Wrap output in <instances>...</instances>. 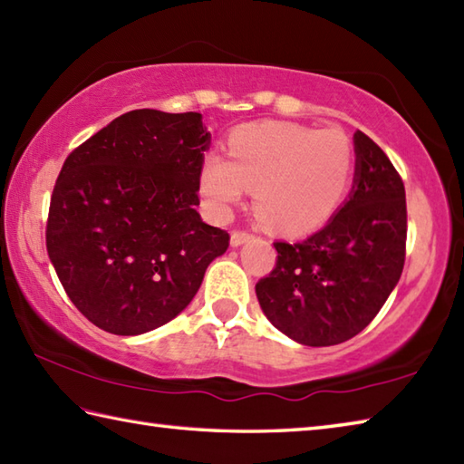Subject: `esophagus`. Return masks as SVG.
<instances>
[{
	"mask_svg": "<svg viewBox=\"0 0 464 464\" xmlns=\"http://www.w3.org/2000/svg\"><path fill=\"white\" fill-rule=\"evenodd\" d=\"M250 238H252V234L248 230H234L230 242H232V246H240L244 242H248Z\"/></svg>",
	"mask_w": 464,
	"mask_h": 464,
	"instance_id": "1",
	"label": "esophagus"
}]
</instances>
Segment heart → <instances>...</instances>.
I'll list each match as a JSON object with an SVG mask.
<instances>
[{
  "label": "heart",
  "mask_w": 464,
  "mask_h": 464,
  "mask_svg": "<svg viewBox=\"0 0 464 464\" xmlns=\"http://www.w3.org/2000/svg\"><path fill=\"white\" fill-rule=\"evenodd\" d=\"M354 169V144L343 128L262 121L234 131L228 160L206 156L200 194L214 214H226L250 188L260 222L296 236L333 218L351 190Z\"/></svg>",
  "instance_id": "obj_1"
}]
</instances>
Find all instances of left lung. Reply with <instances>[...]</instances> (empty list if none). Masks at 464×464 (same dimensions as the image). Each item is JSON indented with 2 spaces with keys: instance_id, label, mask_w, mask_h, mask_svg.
<instances>
[{
  "instance_id": "left-lung-1",
  "label": "left lung",
  "mask_w": 464,
  "mask_h": 464,
  "mask_svg": "<svg viewBox=\"0 0 464 464\" xmlns=\"http://www.w3.org/2000/svg\"><path fill=\"white\" fill-rule=\"evenodd\" d=\"M353 194L323 230L276 246V266L256 282L264 314L306 346H333L372 323L399 282L406 256L401 174L381 148L354 134Z\"/></svg>"
}]
</instances>
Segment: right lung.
I'll list each match as a JSON object with an SVG mask.
<instances>
[{"label":"right lung","mask_w":464,"mask_h":464,"mask_svg":"<svg viewBox=\"0 0 464 464\" xmlns=\"http://www.w3.org/2000/svg\"><path fill=\"white\" fill-rule=\"evenodd\" d=\"M210 134L198 111L131 110L65 158L45 246L65 295L90 323L134 336L194 298L230 234L202 222Z\"/></svg>","instance_id":"right-lung-1"}]
</instances>
